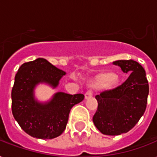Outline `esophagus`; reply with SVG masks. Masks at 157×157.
Masks as SVG:
<instances>
[{
  "label": "esophagus",
  "instance_id": "esophagus-1",
  "mask_svg": "<svg viewBox=\"0 0 157 157\" xmlns=\"http://www.w3.org/2000/svg\"><path fill=\"white\" fill-rule=\"evenodd\" d=\"M92 95H93V92H92V90H88V91H86V94H85V98L86 99H87V98H90L92 97Z\"/></svg>",
  "mask_w": 157,
  "mask_h": 157
}]
</instances>
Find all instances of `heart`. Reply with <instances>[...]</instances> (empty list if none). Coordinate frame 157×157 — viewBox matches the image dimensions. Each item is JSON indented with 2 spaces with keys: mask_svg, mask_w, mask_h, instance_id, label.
Instances as JSON below:
<instances>
[{
  "mask_svg": "<svg viewBox=\"0 0 157 157\" xmlns=\"http://www.w3.org/2000/svg\"><path fill=\"white\" fill-rule=\"evenodd\" d=\"M118 82V77L112 71H106L99 74L91 82L93 86H102L107 83L108 86H114Z\"/></svg>",
  "mask_w": 157,
  "mask_h": 157,
  "instance_id": "obj_1",
  "label": "heart"
}]
</instances>
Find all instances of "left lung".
Segmentation results:
<instances>
[{
	"label": "left lung",
	"instance_id": "1",
	"mask_svg": "<svg viewBox=\"0 0 157 157\" xmlns=\"http://www.w3.org/2000/svg\"><path fill=\"white\" fill-rule=\"evenodd\" d=\"M113 63L130 75L117 88L95 96L98 104L93 122L106 135H120L134 128L145 112L149 93L146 72L138 62L129 59Z\"/></svg>",
	"mask_w": 157,
	"mask_h": 157
}]
</instances>
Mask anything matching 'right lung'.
I'll use <instances>...</instances> for the list:
<instances>
[{
  "label": "right lung",
  "mask_w": 157,
  "mask_h": 157,
  "mask_svg": "<svg viewBox=\"0 0 157 157\" xmlns=\"http://www.w3.org/2000/svg\"><path fill=\"white\" fill-rule=\"evenodd\" d=\"M65 74L42 58L24 63L17 71L11 92L12 113L21 128L32 137L51 139L59 136L66 129L71 107L85 98L82 94L59 92L45 104L34 99L36 85L46 82L56 87Z\"/></svg>",
  "instance_id": "right-lung-1"
}]
</instances>
